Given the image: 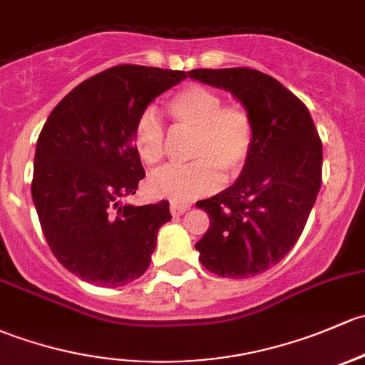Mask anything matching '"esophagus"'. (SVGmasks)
Wrapping results in <instances>:
<instances>
[{"label":"esophagus","instance_id":"1","mask_svg":"<svg viewBox=\"0 0 365 365\" xmlns=\"http://www.w3.org/2000/svg\"><path fill=\"white\" fill-rule=\"evenodd\" d=\"M189 210H190L189 202H176V201L170 202V212H171V215H175V217L187 213Z\"/></svg>","mask_w":365,"mask_h":365}]
</instances>
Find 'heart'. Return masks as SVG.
Returning <instances> with one entry per match:
<instances>
[{"label":"heart","mask_w":365,"mask_h":365,"mask_svg":"<svg viewBox=\"0 0 365 365\" xmlns=\"http://www.w3.org/2000/svg\"><path fill=\"white\" fill-rule=\"evenodd\" d=\"M176 128L194 133L187 166H168L148 178V190L157 197L183 202L212 194L224 183V173L240 176L250 164L257 143L252 113L241 105H224L217 91L189 86L176 92L168 105ZM133 145L148 166L166 155V129L153 108L140 113L133 129Z\"/></svg>","instance_id":"1"}]
</instances>
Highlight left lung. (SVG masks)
<instances>
[{
    "label": "left lung",
    "instance_id": "1",
    "mask_svg": "<svg viewBox=\"0 0 365 365\" xmlns=\"http://www.w3.org/2000/svg\"><path fill=\"white\" fill-rule=\"evenodd\" d=\"M229 91L252 113L255 152L240 178L197 202L210 227L195 243L202 266L222 278H252L276 266L304 231L322 185V140L304 103L252 68L192 70Z\"/></svg>",
    "mask_w": 365,
    "mask_h": 365
}]
</instances>
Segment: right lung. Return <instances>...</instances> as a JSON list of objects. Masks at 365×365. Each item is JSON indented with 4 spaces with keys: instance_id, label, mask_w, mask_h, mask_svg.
I'll list each match as a JSON object with an SVG mask.
<instances>
[{
    "instance_id": "1",
    "label": "right lung",
    "mask_w": 365,
    "mask_h": 365,
    "mask_svg": "<svg viewBox=\"0 0 365 365\" xmlns=\"http://www.w3.org/2000/svg\"><path fill=\"white\" fill-rule=\"evenodd\" d=\"M185 71L120 64L76 86L36 141L31 183L41 231L56 259L98 287H122L150 266L170 202L120 205L145 178L133 145L140 113Z\"/></svg>"
}]
</instances>
